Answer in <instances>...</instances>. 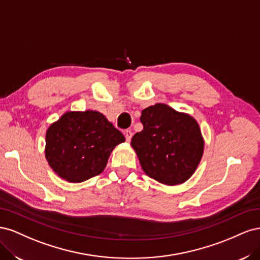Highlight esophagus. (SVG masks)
I'll use <instances>...</instances> for the list:
<instances>
[{
  "instance_id": "1",
  "label": "esophagus",
  "mask_w": 260,
  "mask_h": 260,
  "mask_svg": "<svg viewBox=\"0 0 260 260\" xmlns=\"http://www.w3.org/2000/svg\"><path fill=\"white\" fill-rule=\"evenodd\" d=\"M123 133H124L125 140H127L128 142H130V140H131V138H132V131H131V130H125Z\"/></svg>"
}]
</instances>
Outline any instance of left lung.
Instances as JSON below:
<instances>
[{
	"instance_id": "8db88e82",
	"label": "left lung",
	"mask_w": 260,
	"mask_h": 260,
	"mask_svg": "<svg viewBox=\"0 0 260 260\" xmlns=\"http://www.w3.org/2000/svg\"><path fill=\"white\" fill-rule=\"evenodd\" d=\"M143 130L131 139V146L145 174L160 183H183L198 168L204 151L199 123L187 114L166 104L142 111Z\"/></svg>"
}]
</instances>
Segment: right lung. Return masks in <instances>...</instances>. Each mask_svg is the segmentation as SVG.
<instances>
[{"label":"right lung","instance_id":"1","mask_svg":"<svg viewBox=\"0 0 260 260\" xmlns=\"http://www.w3.org/2000/svg\"><path fill=\"white\" fill-rule=\"evenodd\" d=\"M122 133L96 111L68 112L52 123L45 137V158L68 182L79 183L100 175Z\"/></svg>","mask_w":260,"mask_h":260}]
</instances>
